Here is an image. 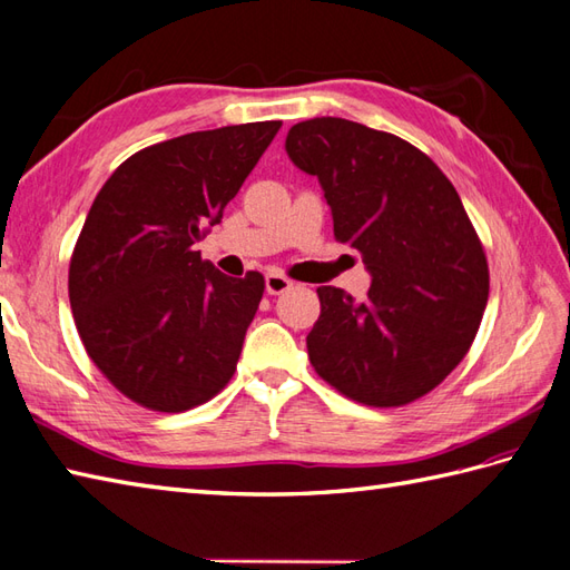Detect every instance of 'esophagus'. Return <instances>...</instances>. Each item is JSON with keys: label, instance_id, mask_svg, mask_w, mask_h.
I'll list each match as a JSON object with an SVG mask.
<instances>
[{"label": "esophagus", "instance_id": "esophagus-1", "mask_svg": "<svg viewBox=\"0 0 570 570\" xmlns=\"http://www.w3.org/2000/svg\"><path fill=\"white\" fill-rule=\"evenodd\" d=\"M264 284H266V294H272V296H278V294H284V292H288V288L294 286V282L292 278H286L284 274H276V272H272V274H266V278H264Z\"/></svg>", "mask_w": 570, "mask_h": 570}]
</instances>
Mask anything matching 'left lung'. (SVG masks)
Returning <instances> with one entry per match:
<instances>
[{"mask_svg": "<svg viewBox=\"0 0 570 570\" xmlns=\"http://www.w3.org/2000/svg\"><path fill=\"white\" fill-rule=\"evenodd\" d=\"M286 154L318 176L335 239L372 274L362 301L318 286L313 370L360 404L416 402L468 355L488 306V257L458 190L414 144L341 117L294 125Z\"/></svg>", "mask_w": 570, "mask_h": 570, "instance_id": "1", "label": "left lung"}]
</instances>
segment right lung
I'll list each match as a JSON object with an SVG mask.
<instances>
[{"mask_svg": "<svg viewBox=\"0 0 570 570\" xmlns=\"http://www.w3.org/2000/svg\"><path fill=\"white\" fill-rule=\"evenodd\" d=\"M282 122L168 139L131 154L85 217L68 269L85 353L131 402L178 414L233 380L264 276L233 278L193 249Z\"/></svg>", "mask_w": 570, "mask_h": 570, "instance_id": "add662e5", "label": "right lung"}]
</instances>
